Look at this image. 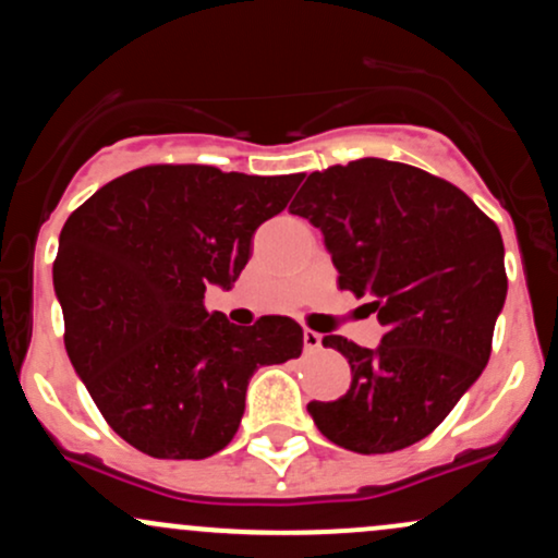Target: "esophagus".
<instances>
[{
  "label": "esophagus",
  "instance_id": "obj_1",
  "mask_svg": "<svg viewBox=\"0 0 558 558\" xmlns=\"http://www.w3.org/2000/svg\"><path fill=\"white\" fill-rule=\"evenodd\" d=\"M323 347V336L320 333H315V330H304V352L307 354H312V352H317V349Z\"/></svg>",
  "mask_w": 558,
  "mask_h": 558
}]
</instances>
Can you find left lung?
I'll return each instance as SVG.
<instances>
[{"label":"left lung","instance_id":"1","mask_svg":"<svg viewBox=\"0 0 558 558\" xmlns=\"http://www.w3.org/2000/svg\"><path fill=\"white\" fill-rule=\"evenodd\" d=\"M291 209L320 228L339 289L371 296L384 326L376 349L323 339L349 360L352 384L310 402L312 421L363 456L415 445L489 360L508 291L498 225L450 182L384 158L312 171Z\"/></svg>","mask_w":558,"mask_h":558}]
</instances>
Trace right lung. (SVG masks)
<instances>
[{"instance_id":"obj_1","label":"right lung","mask_w":558,"mask_h":558,"mask_svg":"<svg viewBox=\"0 0 558 558\" xmlns=\"http://www.w3.org/2000/svg\"><path fill=\"white\" fill-rule=\"evenodd\" d=\"M302 174L156 163L102 185L60 232L52 283L65 352L108 426L153 458L201 461L235 437L256 368L302 354L291 317L232 326L204 307Z\"/></svg>"}]
</instances>
